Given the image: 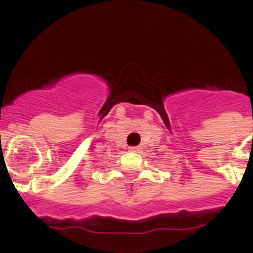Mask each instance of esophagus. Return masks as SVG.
Returning a JSON list of instances; mask_svg holds the SVG:
<instances>
[{
    "instance_id": "1",
    "label": "esophagus",
    "mask_w": 253,
    "mask_h": 253,
    "mask_svg": "<svg viewBox=\"0 0 253 253\" xmlns=\"http://www.w3.org/2000/svg\"><path fill=\"white\" fill-rule=\"evenodd\" d=\"M129 152H133V153H138V152H140V148H139V147H130V148H129Z\"/></svg>"
}]
</instances>
